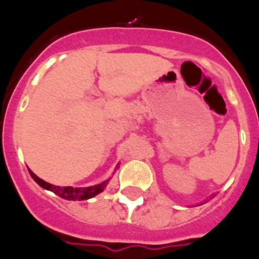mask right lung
<instances>
[{"instance_id":"right-lung-1","label":"right lung","mask_w":259,"mask_h":259,"mask_svg":"<svg viewBox=\"0 0 259 259\" xmlns=\"http://www.w3.org/2000/svg\"><path fill=\"white\" fill-rule=\"evenodd\" d=\"M29 172L30 175H31V178L34 179L41 188L51 190L53 193H55L56 195H59L63 199H66V200H87V199H91L93 198V196H96L97 194L102 193L107 185V181H104V183L99 184V185L91 186V188H71V186H64V188H60V186L51 185V184L41 180V179L37 178L31 170H29Z\"/></svg>"}]
</instances>
